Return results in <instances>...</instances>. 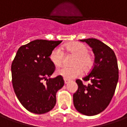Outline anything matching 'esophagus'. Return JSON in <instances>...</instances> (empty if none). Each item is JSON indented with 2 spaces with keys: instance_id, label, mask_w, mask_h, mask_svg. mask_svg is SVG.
Wrapping results in <instances>:
<instances>
[{
  "instance_id": "1",
  "label": "esophagus",
  "mask_w": 127,
  "mask_h": 127,
  "mask_svg": "<svg viewBox=\"0 0 127 127\" xmlns=\"http://www.w3.org/2000/svg\"><path fill=\"white\" fill-rule=\"evenodd\" d=\"M64 84H68L69 83V80H66V79H64Z\"/></svg>"
}]
</instances>
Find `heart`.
Segmentation results:
<instances>
[{
  "instance_id": "obj_1",
  "label": "heart",
  "mask_w": 127,
  "mask_h": 127,
  "mask_svg": "<svg viewBox=\"0 0 127 127\" xmlns=\"http://www.w3.org/2000/svg\"><path fill=\"white\" fill-rule=\"evenodd\" d=\"M65 50L69 54L74 56L72 67L63 66L56 70L57 75L63 77L66 80H71L79 76L82 69L87 71L93 67L94 57L88 52L87 46L80 42H73L66 45ZM50 59L56 66H61L63 63L64 53L60 47H56L50 53Z\"/></svg>"
}]
</instances>
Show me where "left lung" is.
<instances>
[{"label":"left lung","mask_w":127,"mask_h":127,"mask_svg":"<svg viewBox=\"0 0 127 127\" xmlns=\"http://www.w3.org/2000/svg\"><path fill=\"white\" fill-rule=\"evenodd\" d=\"M92 47L95 63L89 74L83 77L89 81L84 85L81 80L75 82L78 89L73 94V104L78 112L86 116H95L108 106L114 95L118 81V67L114 51L96 39L80 40Z\"/></svg>","instance_id":"left-lung-1"}]
</instances>
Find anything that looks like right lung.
Returning <instances> with one entry per match:
<instances>
[{"mask_svg": "<svg viewBox=\"0 0 127 127\" xmlns=\"http://www.w3.org/2000/svg\"><path fill=\"white\" fill-rule=\"evenodd\" d=\"M62 41L36 39L18 49L11 64L12 84L15 95L28 111L42 114L56 103V95L64 86L63 77L50 78L55 66L50 53Z\"/></svg>", "mask_w": 127, "mask_h": 127, "instance_id": "right-lung-1", "label": "right lung"}]
</instances>
